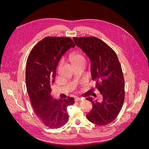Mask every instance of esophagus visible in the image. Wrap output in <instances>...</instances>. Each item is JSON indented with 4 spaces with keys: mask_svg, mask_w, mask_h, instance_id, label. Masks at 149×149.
I'll return each mask as SVG.
<instances>
[{
    "mask_svg": "<svg viewBox=\"0 0 149 149\" xmlns=\"http://www.w3.org/2000/svg\"><path fill=\"white\" fill-rule=\"evenodd\" d=\"M83 100V98H82V97H75V100L76 102L81 101V100Z\"/></svg>",
    "mask_w": 149,
    "mask_h": 149,
    "instance_id": "34e87169",
    "label": "esophagus"
}]
</instances>
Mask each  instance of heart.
I'll use <instances>...</instances> for the list:
<instances>
[{"mask_svg": "<svg viewBox=\"0 0 149 149\" xmlns=\"http://www.w3.org/2000/svg\"><path fill=\"white\" fill-rule=\"evenodd\" d=\"M70 59L73 65L78 63H86L85 58L79 53H73L70 56Z\"/></svg>", "mask_w": 149, "mask_h": 149, "instance_id": "b5f03b06", "label": "heart"}]
</instances>
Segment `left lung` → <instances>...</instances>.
Wrapping results in <instances>:
<instances>
[{"mask_svg": "<svg viewBox=\"0 0 149 149\" xmlns=\"http://www.w3.org/2000/svg\"><path fill=\"white\" fill-rule=\"evenodd\" d=\"M75 45L86 53L91 63L93 80L95 88L103 97L101 102L92 97V109L87 114L91 123L104 125L114 120L123 107L125 99L124 78L121 65L115 51L96 37H74Z\"/></svg>", "mask_w": 149, "mask_h": 149, "instance_id": "8db88e82", "label": "left lung"}]
</instances>
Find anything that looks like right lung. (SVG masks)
<instances>
[{
  "label": "right lung",
  "instance_id": "obj_1",
  "mask_svg": "<svg viewBox=\"0 0 149 149\" xmlns=\"http://www.w3.org/2000/svg\"><path fill=\"white\" fill-rule=\"evenodd\" d=\"M74 47L69 37H47L32 49L26 61L25 82L31 105L38 118L50 128L66 123L69 119L67 107L75 103L73 97L53 99L50 94L59 60Z\"/></svg>",
  "mask_w": 149,
  "mask_h": 149
}]
</instances>
